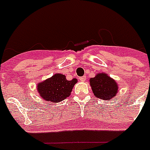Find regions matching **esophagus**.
<instances>
[{
	"instance_id": "1",
	"label": "esophagus",
	"mask_w": 150,
	"mask_h": 150,
	"mask_svg": "<svg viewBox=\"0 0 150 150\" xmlns=\"http://www.w3.org/2000/svg\"><path fill=\"white\" fill-rule=\"evenodd\" d=\"M86 76H82V77L79 78V80H80V81H84L85 80H86Z\"/></svg>"
}]
</instances>
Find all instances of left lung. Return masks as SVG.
I'll list each match as a JSON object with an SVG mask.
<instances>
[{
  "label": "left lung",
  "mask_w": 150,
  "mask_h": 150,
  "mask_svg": "<svg viewBox=\"0 0 150 150\" xmlns=\"http://www.w3.org/2000/svg\"><path fill=\"white\" fill-rule=\"evenodd\" d=\"M90 85L94 95L104 100H109L118 92V85L105 73L98 74L90 79Z\"/></svg>",
  "instance_id": "left-lung-1"
}]
</instances>
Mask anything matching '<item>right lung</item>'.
Instances as JSON below:
<instances>
[{
	"label": "right lung",
	"instance_id": "1",
	"mask_svg": "<svg viewBox=\"0 0 150 150\" xmlns=\"http://www.w3.org/2000/svg\"><path fill=\"white\" fill-rule=\"evenodd\" d=\"M76 82V79L69 81L62 74H55L43 82H40L38 86V92L47 102L58 103L70 96Z\"/></svg>",
	"mask_w": 150,
	"mask_h": 150
}]
</instances>
